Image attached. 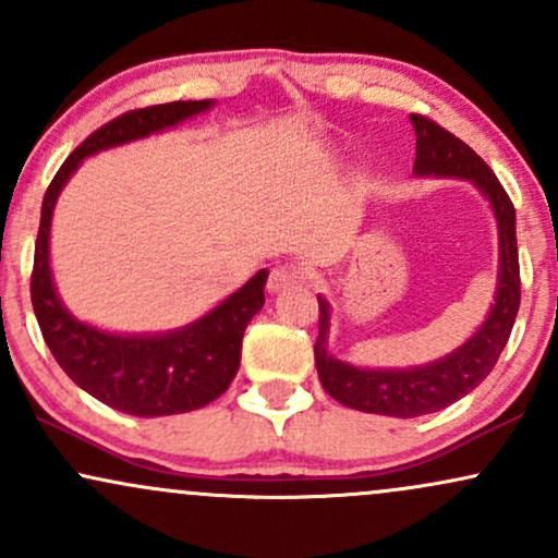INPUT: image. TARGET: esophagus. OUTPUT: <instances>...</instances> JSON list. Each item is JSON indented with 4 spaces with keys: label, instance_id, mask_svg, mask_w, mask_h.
Returning <instances> with one entry per match:
<instances>
[{
    "label": "esophagus",
    "instance_id": "esophagus-1",
    "mask_svg": "<svg viewBox=\"0 0 558 558\" xmlns=\"http://www.w3.org/2000/svg\"><path fill=\"white\" fill-rule=\"evenodd\" d=\"M301 283H304V275H301L293 265L272 267L270 278H267V288H270L272 293L288 291V288H296Z\"/></svg>",
    "mask_w": 558,
    "mask_h": 558
}]
</instances>
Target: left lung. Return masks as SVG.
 <instances>
[{"mask_svg": "<svg viewBox=\"0 0 558 558\" xmlns=\"http://www.w3.org/2000/svg\"><path fill=\"white\" fill-rule=\"evenodd\" d=\"M417 133V159L414 172L433 178H464L475 183L480 194L490 202L498 222V286L496 304L470 341L444 360L409 369H362L336 360L328 351L330 306L319 301V336L315 343V364L323 388L338 403L386 417H420L451 407L475 390L496 367L517 312H520V254H517L514 204L488 165L480 159L462 138L433 123L425 114H412Z\"/></svg>", "mask_w": 558, "mask_h": 558, "instance_id": "obj_1", "label": "left lung"}]
</instances>
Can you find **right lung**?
I'll list each match as a JSON object with an SVG mask.
<instances>
[{
    "label": "right lung",
    "instance_id": "right-lung-1",
    "mask_svg": "<svg viewBox=\"0 0 558 558\" xmlns=\"http://www.w3.org/2000/svg\"><path fill=\"white\" fill-rule=\"evenodd\" d=\"M215 101H168L131 110L94 131L70 155L49 183L31 275V301L44 341L75 386L133 417H165L207 407L239 373L243 330L265 304L267 270H259L233 296L185 328L157 336H118L81 323L57 296L49 267V230L57 196L86 157L165 131Z\"/></svg>",
    "mask_w": 558,
    "mask_h": 558
}]
</instances>
